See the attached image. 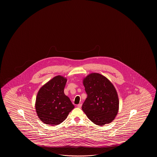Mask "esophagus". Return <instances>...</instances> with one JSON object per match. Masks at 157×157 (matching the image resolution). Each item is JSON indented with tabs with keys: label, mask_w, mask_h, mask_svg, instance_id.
I'll return each mask as SVG.
<instances>
[{
	"label": "esophagus",
	"mask_w": 157,
	"mask_h": 157,
	"mask_svg": "<svg viewBox=\"0 0 157 157\" xmlns=\"http://www.w3.org/2000/svg\"><path fill=\"white\" fill-rule=\"evenodd\" d=\"M77 107L79 108H81V107H82V104L80 103L79 104H78L77 105Z\"/></svg>",
	"instance_id": "1"
}]
</instances>
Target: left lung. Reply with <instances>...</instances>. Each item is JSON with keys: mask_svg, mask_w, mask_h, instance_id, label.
<instances>
[{"mask_svg": "<svg viewBox=\"0 0 157 157\" xmlns=\"http://www.w3.org/2000/svg\"><path fill=\"white\" fill-rule=\"evenodd\" d=\"M87 94L82 109L94 124L99 126L110 124L119 110V99L113 83L98 73L89 74L83 79Z\"/></svg>", "mask_w": 157, "mask_h": 157, "instance_id": "1", "label": "left lung"}]
</instances>
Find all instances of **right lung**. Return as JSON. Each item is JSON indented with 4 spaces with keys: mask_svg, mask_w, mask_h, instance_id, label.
Segmentation results:
<instances>
[{
    "mask_svg": "<svg viewBox=\"0 0 157 157\" xmlns=\"http://www.w3.org/2000/svg\"><path fill=\"white\" fill-rule=\"evenodd\" d=\"M67 81L64 76H56L39 90L35 109L37 116L44 124L52 126L59 124L75 108L70 98L64 93Z\"/></svg>",
    "mask_w": 157,
    "mask_h": 157,
    "instance_id": "1",
    "label": "right lung"
}]
</instances>
